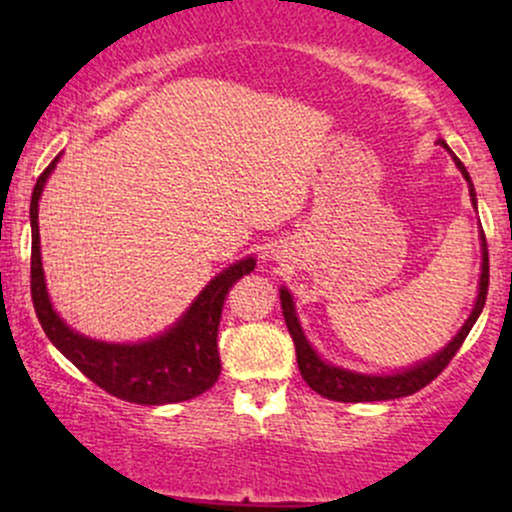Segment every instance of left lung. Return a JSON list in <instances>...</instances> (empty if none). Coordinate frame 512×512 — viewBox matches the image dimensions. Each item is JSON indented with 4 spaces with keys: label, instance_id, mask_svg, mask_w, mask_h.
<instances>
[{
    "label": "left lung",
    "instance_id": "1",
    "mask_svg": "<svg viewBox=\"0 0 512 512\" xmlns=\"http://www.w3.org/2000/svg\"><path fill=\"white\" fill-rule=\"evenodd\" d=\"M440 146L450 151V146L438 139ZM457 168L464 175V180L469 182V197H472L474 209H477V192H474L472 178H469L467 168L462 166L460 158H455ZM481 250H484V260H481V279H479V296L477 303H474L472 315L467 317V322L462 325V330L457 332V337L445 346L443 351H438L436 356L426 358V361L416 363L407 370H399V373L392 375H363V373H354V370L346 368H337L330 366L327 361H322L317 356V351L310 346L308 339L301 330V322H298L296 315V305H293V296L289 289H281V310H284V320L286 327H289V334L296 344V358H298V368H301L303 380L308 383L317 395L334 399V402H383V399H397V397H407L419 392L421 387H426L431 380H436L443 368L452 361V356L460 351V346L464 339H467L469 330L474 327L477 317L481 315L486 303V293H489V250H486V238L481 233Z\"/></svg>",
    "mask_w": 512,
    "mask_h": 512
}]
</instances>
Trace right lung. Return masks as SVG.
Instances as JSON below:
<instances>
[{
	"label": "right lung",
	"mask_w": 512,
	"mask_h": 512,
	"mask_svg": "<svg viewBox=\"0 0 512 512\" xmlns=\"http://www.w3.org/2000/svg\"><path fill=\"white\" fill-rule=\"evenodd\" d=\"M57 158L40 173L31 197V296L45 334L88 380H93L113 397L134 404H173L185 402L219 380L221 358L216 346L221 310L228 291L243 274L255 269V257H245L204 286V291L187 308V313L149 342L139 344H108L88 339L74 332L60 315L52 310L48 289H45L43 260H40L38 233V199Z\"/></svg>",
	"instance_id": "right-lung-1"
}]
</instances>
